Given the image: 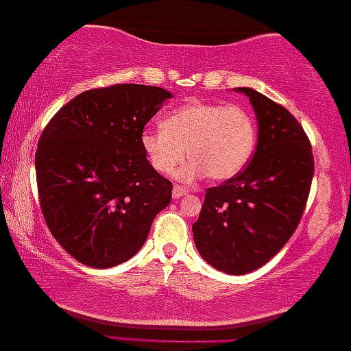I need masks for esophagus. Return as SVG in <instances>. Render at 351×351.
I'll return each instance as SVG.
<instances>
[{"label": "esophagus", "mask_w": 351, "mask_h": 351, "mask_svg": "<svg viewBox=\"0 0 351 351\" xmlns=\"http://www.w3.org/2000/svg\"><path fill=\"white\" fill-rule=\"evenodd\" d=\"M189 191H186L185 186H180V185H174V189H172V196L174 198H182V196H185Z\"/></svg>", "instance_id": "esophagus-1"}]
</instances>
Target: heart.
<instances>
[{
    "label": "heart",
    "mask_w": 351,
    "mask_h": 351,
    "mask_svg": "<svg viewBox=\"0 0 351 351\" xmlns=\"http://www.w3.org/2000/svg\"><path fill=\"white\" fill-rule=\"evenodd\" d=\"M161 131H145L142 150L158 174L176 172L182 182L208 176L227 180L246 166L256 145V126L246 110L227 104H186L167 113Z\"/></svg>",
    "instance_id": "1"
}]
</instances>
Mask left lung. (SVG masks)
<instances>
[{"instance_id": "1", "label": "left lung", "mask_w": 351, "mask_h": 351, "mask_svg": "<svg viewBox=\"0 0 351 351\" xmlns=\"http://www.w3.org/2000/svg\"><path fill=\"white\" fill-rule=\"evenodd\" d=\"M237 90L256 112V153L246 169L206 190L193 238L209 265L246 275L275 257L295 232L315 162L304 128L282 105L251 88Z\"/></svg>"}]
</instances>
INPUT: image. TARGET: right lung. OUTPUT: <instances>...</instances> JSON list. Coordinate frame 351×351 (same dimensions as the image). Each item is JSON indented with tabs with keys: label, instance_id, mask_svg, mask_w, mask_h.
<instances>
[{
	"label": "right lung",
	"instance_id": "add662e5",
	"mask_svg": "<svg viewBox=\"0 0 351 351\" xmlns=\"http://www.w3.org/2000/svg\"><path fill=\"white\" fill-rule=\"evenodd\" d=\"M169 90L114 84L71 99L43 131L35 155L40 206L51 233L76 261L110 268L136 256L172 184L142 150L145 124Z\"/></svg>",
	"mask_w": 351,
	"mask_h": 351
}]
</instances>
